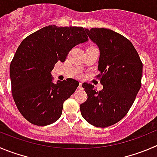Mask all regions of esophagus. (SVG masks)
Wrapping results in <instances>:
<instances>
[{
    "label": "esophagus",
    "mask_w": 157,
    "mask_h": 157,
    "mask_svg": "<svg viewBox=\"0 0 157 157\" xmlns=\"http://www.w3.org/2000/svg\"><path fill=\"white\" fill-rule=\"evenodd\" d=\"M78 89H82V82L79 83V86H78Z\"/></svg>",
    "instance_id": "obj_1"
}]
</instances>
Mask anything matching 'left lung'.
Returning a JSON list of instances; mask_svg holds the SVG:
<instances>
[{
    "label": "left lung",
    "mask_w": 157,
    "mask_h": 157,
    "mask_svg": "<svg viewBox=\"0 0 157 157\" xmlns=\"http://www.w3.org/2000/svg\"><path fill=\"white\" fill-rule=\"evenodd\" d=\"M86 31L99 48L96 77L103 89L98 92L83 83L88 98L80 111L89 124L105 128L120 121L133 104L141 87L143 63L131 41L119 33L104 28Z\"/></svg>",
    "instance_id": "8db88e82"
}]
</instances>
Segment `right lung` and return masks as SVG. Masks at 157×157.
Instances as JSON below:
<instances>
[{"mask_svg":"<svg viewBox=\"0 0 157 157\" xmlns=\"http://www.w3.org/2000/svg\"><path fill=\"white\" fill-rule=\"evenodd\" d=\"M88 40L82 27L48 25L22 41L10 62V77L14 102L28 122L44 126L60 118L64 102L79 82L69 78L55 84L52 71L73 47Z\"/></svg>","mask_w":157,"mask_h":157,"instance_id":"1","label":"right lung"}]
</instances>
